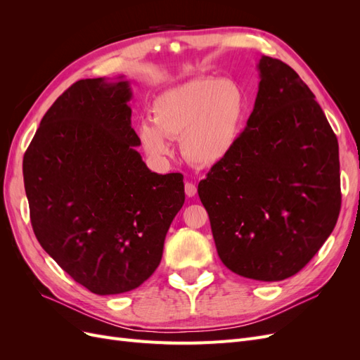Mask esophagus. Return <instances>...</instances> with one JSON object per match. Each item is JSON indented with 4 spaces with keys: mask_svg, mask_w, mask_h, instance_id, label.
<instances>
[{
    "mask_svg": "<svg viewBox=\"0 0 360 360\" xmlns=\"http://www.w3.org/2000/svg\"><path fill=\"white\" fill-rule=\"evenodd\" d=\"M184 192H186L188 197H195V193H197V186L192 181H186L184 183Z\"/></svg>",
    "mask_w": 360,
    "mask_h": 360,
    "instance_id": "esophagus-1",
    "label": "esophagus"
}]
</instances>
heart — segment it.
<instances>
[{"label":"heart","instance_id":"obj_1","mask_svg":"<svg viewBox=\"0 0 360 360\" xmlns=\"http://www.w3.org/2000/svg\"><path fill=\"white\" fill-rule=\"evenodd\" d=\"M248 112L245 90L233 79L195 78L160 93L151 120L138 126L146 153L156 160L171 155L169 138H180L183 156L197 167L221 163L234 150Z\"/></svg>","mask_w":360,"mask_h":360}]
</instances>
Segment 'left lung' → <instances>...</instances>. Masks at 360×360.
I'll return each mask as SVG.
<instances>
[{"label":"left lung","mask_w":360,"mask_h":360,"mask_svg":"<svg viewBox=\"0 0 360 360\" xmlns=\"http://www.w3.org/2000/svg\"><path fill=\"white\" fill-rule=\"evenodd\" d=\"M259 85L234 150L198 184L217 255L264 282L296 275L341 210L338 139L314 93L288 64L263 56Z\"/></svg>","instance_id":"1"}]
</instances>
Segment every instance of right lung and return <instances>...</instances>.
I'll return each mask as SVG.
<instances>
[{
    "mask_svg": "<svg viewBox=\"0 0 360 360\" xmlns=\"http://www.w3.org/2000/svg\"><path fill=\"white\" fill-rule=\"evenodd\" d=\"M132 91L81 79L43 115L24 155L31 225L57 264L94 294L139 287L158 269L184 202L180 172H151L136 151Z\"/></svg>",
    "mask_w": 360,
    "mask_h": 360,
    "instance_id": "1",
    "label": "right lung"
}]
</instances>
